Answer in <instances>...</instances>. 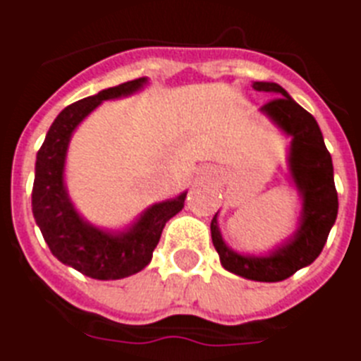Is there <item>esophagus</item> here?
I'll return each mask as SVG.
<instances>
[{
    "instance_id": "1",
    "label": "esophagus",
    "mask_w": 361,
    "mask_h": 361,
    "mask_svg": "<svg viewBox=\"0 0 361 361\" xmlns=\"http://www.w3.org/2000/svg\"><path fill=\"white\" fill-rule=\"evenodd\" d=\"M212 173L214 171H203L201 175H203V177H212Z\"/></svg>"
}]
</instances>
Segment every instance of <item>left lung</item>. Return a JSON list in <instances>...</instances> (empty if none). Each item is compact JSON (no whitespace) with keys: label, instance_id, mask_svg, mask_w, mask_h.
<instances>
[{"label":"left lung","instance_id":"obj_1","mask_svg":"<svg viewBox=\"0 0 361 361\" xmlns=\"http://www.w3.org/2000/svg\"><path fill=\"white\" fill-rule=\"evenodd\" d=\"M252 88L275 96L259 109V113L276 126L286 137L288 178L301 200L298 228L281 245L265 254L237 252L224 241L219 226V212L211 220L212 245L226 271L248 281L279 282L295 271L311 265L320 256L329 230L334 228L339 201L334 183V164L322 131L311 113L290 97L276 82H252Z\"/></svg>","mask_w":361,"mask_h":361}]
</instances>
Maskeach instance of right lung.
Listing matches in <instances>:
<instances>
[{
    "label": "right lung",
    "mask_w": 361,
    "mask_h": 361,
    "mask_svg": "<svg viewBox=\"0 0 361 361\" xmlns=\"http://www.w3.org/2000/svg\"><path fill=\"white\" fill-rule=\"evenodd\" d=\"M147 82L149 79L141 77L71 103L56 116L35 160L32 211L50 252L61 264L97 281H118L145 269L164 226L183 211L186 200V192H180L177 197L147 207L122 230H107L88 222L67 192V149L80 122L103 102L131 96Z\"/></svg>",
    "instance_id": "right-lung-1"
}]
</instances>
